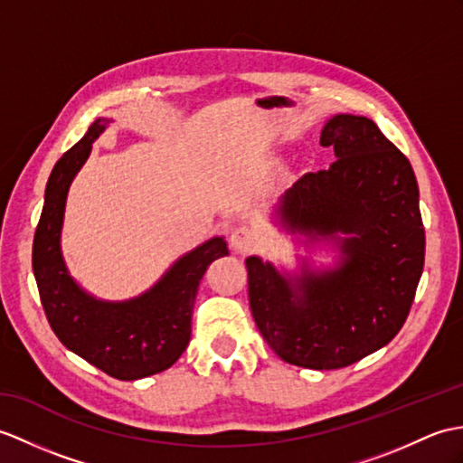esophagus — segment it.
<instances>
[{
	"mask_svg": "<svg viewBox=\"0 0 463 463\" xmlns=\"http://www.w3.org/2000/svg\"><path fill=\"white\" fill-rule=\"evenodd\" d=\"M256 244V234L249 227H236L231 232V246L236 254H249Z\"/></svg>",
	"mask_w": 463,
	"mask_h": 463,
	"instance_id": "esophagus-1",
	"label": "esophagus"
}]
</instances>
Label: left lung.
I'll return each instance as SVG.
<instances>
[{
  "instance_id": "1",
  "label": "left lung",
  "mask_w": 463,
  "mask_h": 463,
  "mask_svg": "<svg viewBox=\"0 0 463 463\" xmlns=\"http://www.w3.org/2000/svg\"><path fill=\"white\" fill-rule=\"evenodd\" d=\"M319 144L329 169L298 179L274 207V222L311 246L333 244L337 260L298 272L246 258L256 327L289 364L329 371L384 347L404 326L424 268V227L411 161L364 116L335 114Z\"/></svg>"
}]
</instances>
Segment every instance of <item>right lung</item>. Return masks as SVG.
Listing matches in <instances>:
<instances>
[{"label": "right lung", "instance_id": "obj_1", "mask_svg": "<svg viewBox=\"0 0 463 463\" xmlns=\"http://www.w3.org/2000/svg\"><path fill=\"white\" fill-rule=\"evenodd\" d=\"M110 122L94 120L52 167L33 241V274L43 309L62 345L114 379L137 381L169 369L187 349L201 278L213 260L229 256V249L222 236H213L177 258L144 294L122 302L99 299L80 288L61 250L64 207L72 179Z\"/></svg>", "mask_w": 463, "mask_h": 463}]
</instances>
